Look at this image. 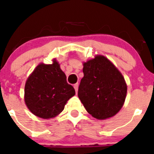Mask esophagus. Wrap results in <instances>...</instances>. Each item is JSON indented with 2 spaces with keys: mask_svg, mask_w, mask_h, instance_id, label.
<instances>
[{
  "mask_svg": "<svg viewBox=\"0 0 154 154\" xmlns=\"http://www.w3.org/2000/svg\"><path fill=\"white\" fill-rule=\"evenodd\" d=\"M74 89H75L76 93H77V91H78V83H75V84L74 85Z\"/></svg>",
  "mask_w": 154,
  "mask_h": 154,
  "instance_id": "esophagus-1",
  "label": "esophagus"
}]
</instances>
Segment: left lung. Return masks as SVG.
Masks as SVG:
<instances>
[{"instance_id": "left-lung-1", "label": "left lung", "mask_w": 154, "mask_h": 154, "mask_svg": "<svg viewBox=\"0 0 154 154\" xmlns=\"http://www.w3.org/2000/svg\"><path fill=\"white\" fill-rule=\"evenodd\" d=\"M78 97L86 111L99 120L116 116L125 103L127 86L119 70L103 55L83 63Z\"/></svg>"}]
</instances>
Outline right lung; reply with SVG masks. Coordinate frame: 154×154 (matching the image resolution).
I'll list each match as a JSON object with an SVG mask.
<instances>
[{
    "label": "right lung",
    "instance_id": "1",
    "mask_svg": "<svg viewBox=\"0 0 154 154\" xmlns=\"http://www.w3.org/2000/svg\"><path fill=\"white\" fill-rule=\"evenodd\" d=\"M75 94L56 59L52 64L40 63L29 74L24 86V102L31 112L41 119H52L64 109Z\"/></svg>",
    "mask_w": 154,
    "mask_h": 154
}]
</instances>
